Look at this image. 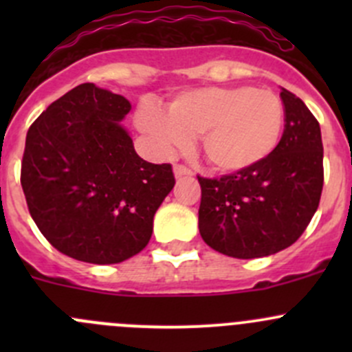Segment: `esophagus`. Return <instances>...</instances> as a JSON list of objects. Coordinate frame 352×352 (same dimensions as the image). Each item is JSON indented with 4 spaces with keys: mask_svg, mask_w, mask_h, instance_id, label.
Masks as SVG:
<instances>
[{
    "mask_svg": "<svg viewBox=\"0 0 352 352\" xmlns=\"http://www.w3.org/2000/svg\"><path fill=\"white\" fill-rule=\"evenodd\" d=\"M173 173H175V177L192 175V170H190V168H187L186 165H175V166H173Z\"/></svg>",
    "mask_w": 352,
    "mask_h": 352,
    "instance_id": "obj_1",
    "label": "esophagus"
}]
</instances>
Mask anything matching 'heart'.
I'll list each match as a JSON object with an SVG mask.
<instances>
[{"mask_svg": "<svg viewBox=\"0 0 352 352\" xmlns=\"http://www.w3.org/2000/svg\"><path fill=\"white\" fill-rule=\"evenodd\" d=\"M136 124L162 153L182 148L201 134L206 162L219 172H242L267 158L285 127V105L271 90L208 87L177 94L163 112L146 102Z\"/></svg>", "mask_w": 352, "mask_h": 352, "instance_id": "1", "label": "heart"}]
</instances>
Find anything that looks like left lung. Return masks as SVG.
Returning <instances> with one entry per match:
<instances>
[{"label":"left lung","mask_w":352,"mask_h":352,"mask_svg":"<svg viewBox=\"0 0 352 352\" xmlns=\"http://www.w3.org/2000/svg\"><path fill=\"white\" fill-rule=\"evenodd\" d=\"M285 131L267 158L201 184L199 233L219 254L257 258L285 250L307 230L324 187L318 120L301 98L281 88Z\"/></svg>","instance_id":"obj_1"}]
</instances>
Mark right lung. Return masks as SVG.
<instances>
[{
  "label": "right lung",
  "instance_id": "obj_1",
  "mask_svg": "<svg viewBox=\"0 0 352 352\" xmlns=\"http://www.w3.org/2000/svg\"><path fill=\"white\" fill-rule=\"evenodd\" d=\"M129 110L122 95L83 83L28 129L20 172L28 211L67 257L117 264L140 254L173 189L170 163H148L134 151L120 126Z\"/></svg>",
  "mask_w": 352,
  "mask_h": 352
}]
</instances>
